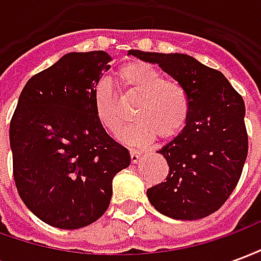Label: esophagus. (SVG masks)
<instances>
[{
	"label": "esophagus",
	"mask_w": 261,
	"mask_h": 261,
	"mask_svg": "<svg viewBox=\"0 0 261 261\" xmlns=\"http://www.w3.org/2000/svg\"><path fill=\"white\" fill-rule=\"evenodd\" d=\"M140 156H141V152L137 151V149H130V158L131 164H137L140 161Z\"/></svg>",
	"instance_id": "1"
}]
</instances>
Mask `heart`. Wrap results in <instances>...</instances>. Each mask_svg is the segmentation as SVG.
Wrapping results in <instances>:
<instances>
[{
	"instance_id": "heart-1",
	"label": "heart",
	"mask_w": 261,
	"mask_h": 261,
	"mask_svg": "<svg viewBox=\"0 0 261 261\" xmlns=\"http://www.w3.org/2000/svg\"><path fill=\"white\" fill-rule=\"evenodd\" d=\"M117 81L128 95L138 99L133 110L134 123L121 131V141L130 145H144L152 141L155 136L161 140H170L180 134L192 109L189 92L180 82L165 80L159 69L142 61L123 65L117 72ZM93 105L99 124L110 134H116L123 119L106 81L96 85Z\"/></svg>"
}]
</instances>
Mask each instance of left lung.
<instances>
[{
	"label": "left lung",
	"mask_w": 261,
	"mask_h": 261,
	"mask_svg": "<svg viewBox=\"0 0 261 261\" xmlns=\"http://www.w3.org/2000/svg\"><path fill=\"white\" fill-rule=\"evenodd\" d=\"M128 54L151 64L186 88L190 116L180 134L158 152L169 165L166 180L147 190L149 202L166 217L204 218L222 207L241 179L247 156L245 102L222 72L187 54Z\"/></svg>",
	"instance_id": "obj_1"
}]
</instances>
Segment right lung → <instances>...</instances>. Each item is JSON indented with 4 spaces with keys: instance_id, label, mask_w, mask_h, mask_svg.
<instances>
[{
    "instance_id": "obj_1",
    "label": "right lung",
    "mask_w": 261,
    "mask_h": 261,
    "mask_svg": "<svg viewBox=\"0 0 261 261\" xmlns=\"http://www.w3.org/2000/svg\"><path fill=\"white\" fill-rule=\"evenodd\" d=\"M110 63L102 50L65 54L26 82L11 120L18 193L37 218L60 229L100 218L113 177L131 162L95 116V89Z\"/></svg>"
}]
</instances>
